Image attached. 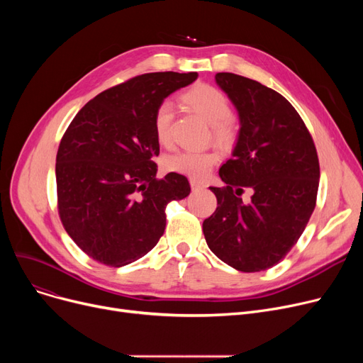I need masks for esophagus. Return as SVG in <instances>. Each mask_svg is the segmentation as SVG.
<instances>
[{"mask_svg":"<svg viewBox=\"0 0 363 363\" xmlns=\"http://www.w3.org/2000/svg\"><path fill=\"white\" fill-rule=\"evenodd\" d=\"M189 184H191V188L194 189H203V188H206V184L204 182H201V181H199V179H194V178H191L189 179Z\"/></svg>","mask_w":363,"mask_h":363,"instance_id":"1","label":"esophagus"}]
</instances>
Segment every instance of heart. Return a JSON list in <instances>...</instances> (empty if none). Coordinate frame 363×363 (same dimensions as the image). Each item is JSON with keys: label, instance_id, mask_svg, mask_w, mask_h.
Instances as JSON below:
<instances>
[{"label": "heart", "instance_id": "heart-1", "mask_svg": "<svg viewBox=\"0 0 363 363\" xmlns=\"http://www.w3.org/2000/svg\"><path fill=\"white\" fill-rule=\"evenodd\" d=\"M181 101L207 123H211L215 141L223 147L231 145L237 138V125L233 118L230 99L208 84L194 85L181 94ZM172 121L174 111L169 103L157 106L152 116V130L160 145H170L172 143ZM219 160L216 150H181L164 159V167L170 172L186 175L189 178H204Z\"/></svg>", "mask_w": 363, "mask_h": 363}]
</instances>
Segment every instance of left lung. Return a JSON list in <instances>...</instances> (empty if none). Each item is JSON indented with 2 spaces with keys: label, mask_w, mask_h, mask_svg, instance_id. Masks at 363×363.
Returning a JSON list of instances; mask_svg holds the SVG:
<instances>
[{
  "label": "left lung",
  "mask_w": 363,
  "mask_h": 363,
  "mask_svg": "<svg viewBox=\"0 0 363 363\" xmlns=\"http://www.w3.org/2000/svg\"><path fill=\"white\" fill-rule=\"evenodd\" d=\"M240 114L233 157L219 169L225 186H211L215 213L203 222L206 242L241 272L279 263L298 241L316 206L319 160L309 129L287 99L257 81L215 76ZM244 191L252 193L242 203Z\"/></svg>",
  "instance_id": "left-lung-1"
}]
</instances>
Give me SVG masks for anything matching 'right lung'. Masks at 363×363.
I'll use <instances>...</instances> for the list:
<instances>
[{
  "instance_id": "add662e5",
  "label": "right lung",
  "mask_w": 363,
  "mask_h": 363,
  "mask_svg": "<svg viewBox=\"0 0 363 363\" xmlns=\"http://www.w3.org/2000/svg\"><path fill=\"white\" fill-rule=\"evenodd\" d=\"M196 72L144 73L89 100L55 157L57 208L66 233L91 259L119 268L147 255L166 226V206L191 188L184 175L156 178L157 106Z\"/></svg>"
}]
</instances>
